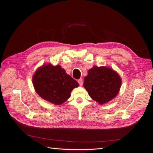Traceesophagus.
Wrapping results in <instances>:
<instances>
[{
    "label": "esophagus",
    "instance_id": "obj_1",
    "mask_svg": "<svg viewBox=\"0 0 153 153\" xmlns=\"http://www.w3.org/2000/svg\"><path fill=\"white\" fill-rule=\"evenodd\" d=\"M78 84H79V85L80 86H82L83 85V82H84V81H83L82 78H80L79 80H78Z\"/></svg>",
    "mask_w": 153,
    "mask_h": 153
}]
</instances>
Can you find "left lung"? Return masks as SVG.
<instances>
[{
	"instance_id": "obj_1",
	"label": "left lung",
	"mask_w": 153,
	"mask_h": 153,
	"mask_svg": "<svg viewBox=\"0 0 153 153\" xmlns=\"http://www.w3.org/2000/svg\"><path fill=\"white\" fill-rule=\"evenodd\" d=\"M121 84V77L112 68L94 66L85 76L84 87L92 100L103 105L117 95Z\"/></svg>"
}]
</instances>
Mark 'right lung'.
<instances>
[{"mask_svg":"<svg viewBox=\"0 0 153 153\" xmlns=\"http://www.w3.org/2000/svg\"><path fill=\"white\" fill-rule=\"evenodd\" d=\"M32 84L41 98L56 105L65 102L70 98L72 90L79 85L61 66L52 64H43L37 69Z\"/></svg>","mask_w":153,"mask_h":153,"instance_id":"right-lung-1","label":"right lung"}]
</instances>
